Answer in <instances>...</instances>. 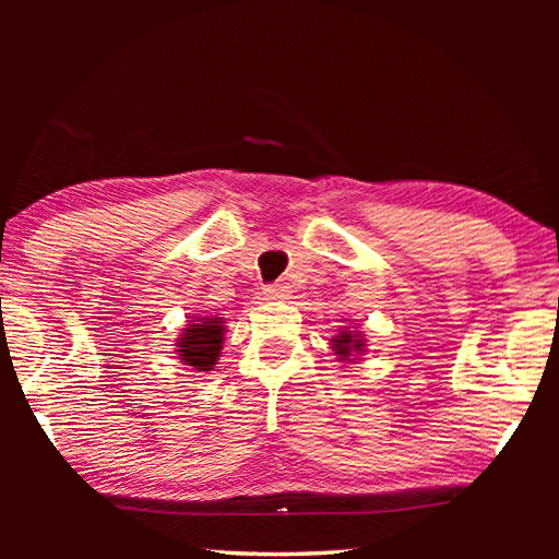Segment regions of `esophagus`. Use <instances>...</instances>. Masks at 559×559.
<instances>
[{"label": "esophagus", "mask_w": 559, "mask_h": 559, "mask_svg": "<svg viewBox=\"0 0 559 559\" xmlns=\"http://www.w3.org/2000/svg\"><path fill=\"white\" fill-rule=\"evenodd\" d=\"M288 286H283V283H273V286H266L264 290H261V295H264V300H283L288 298Z\"/></svg>", "instance_id": "1"}]
</instances>
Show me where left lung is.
<instances>
[{
  "mask_svg": "<svg viewBox=\"0 0 559 559\" xmlns=\"http://www.w3.org/2000/svg\"><path fill=\"white\" fill-rule=\"evenodd\" d=\"M331 341H334V346H331V348L336 350L341 360H348L350 355H362V350H365V341H362L358 331H355V334H353V331H341V334L334 336Z\"/></svg>",
  "mask_w": 559,
  "mask_h": 559,
  "instance_id": "1",
  "label": "left lung"
}]
</instances>
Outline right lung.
<instances>
[{"mask_svg": "<svg viewBox=\"0 0 559 559\" xmlns=\"http://www.w3.org/2000/svg\"><path fill=\"white\" fill-rule=\"evenodd\" d=\"M223 317H201L199 324H189L177 338V355L197 372H209L216 365L223 348Z\"/></svg>", "mask_w": 559, "mask_h": 559, "instance_id": "add662e5", "label": "right lung"}]
</instances>
